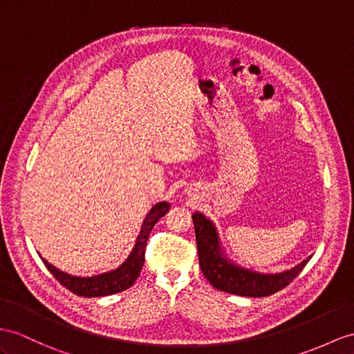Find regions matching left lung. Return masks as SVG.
<instances>
[{"instance_id":"1","label":"left lung","mask_w":354,"mask_h":354,"mask_svg":"<svg viewBox=\"0 0 354 354\" xmlns=\"http://www.w3.org/2000/svg\"><path fill=\"white\" fill-rule=\"evenodd\" d=\"M198 258L203 274L214 288L230 292V295L246 297H264L286 288L304 267L311 260V257L295 266L290 270L281 273H260L243 269L228 260L222 251L218 230L214 223L207 219L203 213L192 214Z\"/></svg>"}]
</instances>
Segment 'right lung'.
Instances as JSON below:
<instances>
[{
    "instance_id": "1",
    "label": "right lung",
    "mask_w": 354,
    "mask_h": 354,
    "mask_svg": "<svg viewBox=\"0 0 354 354\" xmlns=\"http://www.w3.org/2000/svg\"><path fill=\"white\" fill-rule=\"evenodd\" d=\"M169 203L162 201L156 205L151 207V210L145 216L140 234L136 237V243L132 249L131 255L127 257V260L118 266L115 270H111L106 273L94 274V277H73V274H68L66 272H62L53 264H49L45 258H41V261L45 263L48 270L54 274L55 279L64 286L67 290L75 292L76 296H84V297H103L109 295H115V292L124 291L131 288L135 281L140 277L142 270V266L145 261V246H147V240L150 232L162 216H165L169 210Z\"/></svg>"
}]
</instances>
